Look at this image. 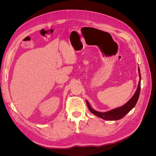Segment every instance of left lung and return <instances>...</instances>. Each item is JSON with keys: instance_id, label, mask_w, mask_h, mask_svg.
I'll list each match as a JSON object with an SVG mask.
<instances>
[{"instance_id": "left-lung-1", "label": "left lung", "mask_w": 156, "mask_h": 156, "mask_svg": "<svg viewBox=\"0 0 156 156\" xmlns=\"http://www.w3.org/2000/svg\"><path fill=\"white\" fill-rule=\"evenodd\" d=\"M138 71L139 77H140V80H139L137 89L133 96L131 98L130 100H129L125 105L121 106L119 108L110 110L109 111L102 112H99L94 110L91 107L90 105L88 102L86 101L88 108L89 110L90 111V112H92L94 114H95V116L99 117L103 119L108 120V121H115V120H118L123 118L128 112H129L135 107L138 100L139 95H140L141 75H140V68H139V67L138 68Z\"/></svg>"}]
</instances>
